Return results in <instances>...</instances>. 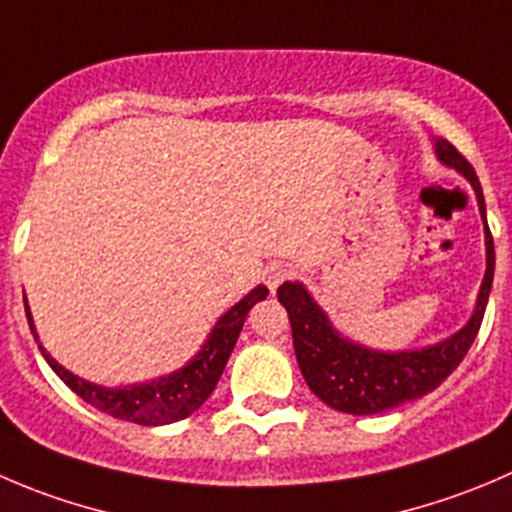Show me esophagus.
Masks as SVG:
<instances>
[{
	"mask_svg": "<svg viewBox=\"0 0 512 512\" xmlns=\"http://www.w3.org/2000/svg\"><path fill=\"white\" fill-rule=\"evenodd\" d=\"M287 277H290V270H287V267H282V265H272V267H267V270H265V282H267V287H270L272 292H275L277 287H280L282 282L287 280Z\"/></svg>",
	"mask_w": 512,
	"mask_h": 512,
	"instance_id": "obj_1",
	"label": "esophagus"
}]
</instances>
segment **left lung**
<instances>
[{"instance_id":"8db88e82","label":"left lung","mask_w":512,"mask_h":512,"mask_svg":"<svg viewBox=\"0 0 512 512\" xmlns=\"http://www.w3.org/2000/svg\"><path fill=\"white\" fill-rule=\"evenodd\" d=\"M433 152L440 165L468 180L478 200L485 235V275L468 322L445 340L413 350H377L355 342L335 327L320 302L300 280L282 282L277 300L285 305L292 327L297 365L307 388L332 410L347 415H377L400 408L410 400L433 393L440 382L460 365L473 345L488 305L495 275V247L485 217L483 187L470 162L443 137H433Z\"/></svg>"}]
</instances>
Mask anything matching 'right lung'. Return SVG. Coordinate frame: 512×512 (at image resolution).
I'll return each instance as SVG.
<instances>
[{"instance_id": "right-lung-1", "label": "right lung", "mask_w": 512, "mask_h": 512, "mask_svg": "<svg viewBox=\"0 0 512 512\" xmlns=\"http://www.w3.org/2000/svg\"><path fill=\"white\" fill-rule=\"evenodd\" d=\"M267 295H270V290H267L265 285L252 287L242 300H237L230 310L222 312V315L217 317L207 340L202 342L200 350H197L185 365L167 372V375L152 377V380L147 382H132V385H124V388L97 385V382L84 380V377L74 375L72 370L59 365V362L44 350L42 342H39L27 297H24V312H27L29 330H32L34 340L39 342V350H42L44 360L49 362V367L57 372L59 380H62L69 390H74L84 403L102 410V413L112 415V418L147 425V428H157V425H170L177 423V420L190 418L195 410H200L202 405H205V400L210 398L212 390H215L217 380L222 377V370H225L232 350H235V342L237 337H240L242 325H245L247 312H250L257 302L265 300Z\"/></svg>"}]
</instances>
